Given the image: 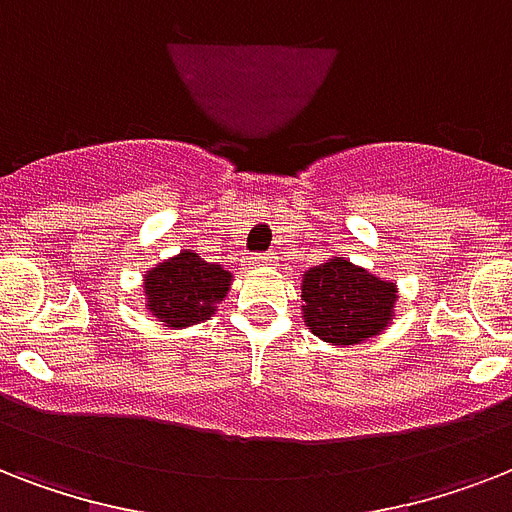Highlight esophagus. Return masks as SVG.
Returning a JSON list of instances; mask_svg holds the SVG:
<instances>
[{
	"mask_svg": "<svg viewBox=\"0 0 512 512\" xmlns=\"http://www.w3.org/2000/svg\"><path fill=\"white\" fill-rule=\"evenodd\" d=\"M249 265H255V268H265V265H273V260H268V257L257 255V257H249Z\"/></svg>",
	"mask_w": 512,
	"mask_h": 512,
	"instance_id": "esophagus-1",
	"label": "esophagus"
}]
</instances>
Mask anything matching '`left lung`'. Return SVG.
<instances>
[{
	"instance_id": "1",
	"label": "left lung",
	"mask_w": 512,
	"mask_h": 512,
	"mask_svg": "<svg viewBox=\"0 0 512 512\" xmlns=\"http://www.w3.org/2000/svg\"><path fill=\"white\" fill-rule=\"evenodd\" d=\"M396 297L393 281L377 279L345 257H332L303 276L305 327L324 342L356 345L388 327Z\"/></svg>"
}]
</instances>
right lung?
Listing matches in <instances>:
<instances>
[{"mask_svg": "<svg viewBox=\"0 0 512 512\" xmlns=\"http://www.w3.org/2000/svg\"><path fill=\"white\" fill-rule=\"evenodd\" d=\"M146 308L167 327H191L209 319L231 289V273L207 263L193 249L164 260L146 273Z\"/></svg>", "mask_w": 512, "mask_h": 512, "instance_id": "add662e5", "label": "right lung"}]
</instances>
